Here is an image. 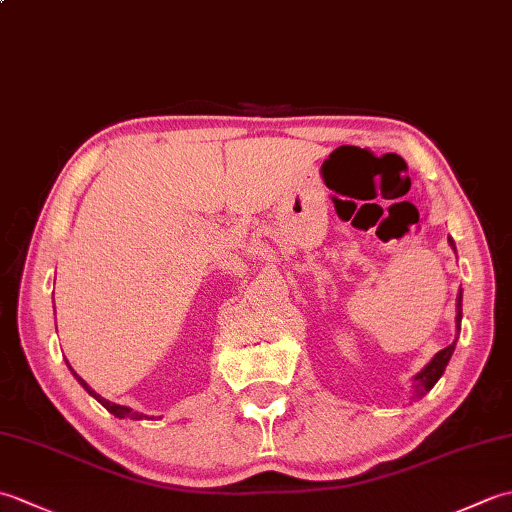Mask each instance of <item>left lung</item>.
Here are the masks:
<instances>
[{
    "label": "left lung",
    "mask_w": 512,
    "mask_h": 512,
    "mask_svg": "<svg viewBox=\"0 0 512 512\" xmlns=\"http://www.w3.org/2000/svg\"><path fill=\"white\" fill-rule=\"evenodd\" d=\"M449 244L455 248L453 239H449ZM460 321H462V292L458 297V317H455V325H458V330H460ZM453 350H455V341L433 356V361L424 367L416 378H413V396L416 398L424 396L433 385L438 383V378L444 374V369H447V365H449V358H451Z\"/></svg>",
    "instance_id": "obj_1"
}]
</instances>
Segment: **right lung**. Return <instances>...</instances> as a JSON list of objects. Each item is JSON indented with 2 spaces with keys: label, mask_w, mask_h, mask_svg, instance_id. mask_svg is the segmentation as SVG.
Listing matches in <instances>:
<instances>
[{
  "label": "right lung",
  "mask_w": 512,
  "mask_h": 512,
  "mask_svg": "<svg viewBox=\"0 0 512 512\" xmlns=\"http://www.w3.org/2000/svg\"><path fill=\"white\" fill-rule=\"evenodd\" d=\"M72 369V367H70ZM74 374V372H72ZM76 376V374H74ZM76 380H79V383L85 387V389H88V394H92L96 400H99L101 402V405L107 409V411H110V413H114V416L116 418H132V420H143V418H147L145 416V413H138V411H132V409H129V407H123V405H116V402H110V400H105V398H101L99 394H96V391H92L90 387H88V383H85V380L81 378V376H76Z\"/></svg>",
  "instance_id": "add662e5"
}]
</instances>
